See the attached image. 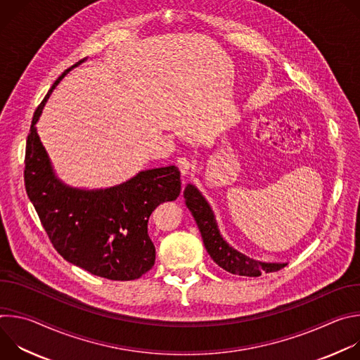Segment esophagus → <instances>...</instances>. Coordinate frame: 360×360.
I'll list each match as a JSON object with an SVG mask.
<instances>
[{"label": "esophagus", "instance_id": "1", "mask_svg": "<svg viewBox=\"0 0 360 360\" xmlns=\"http://www.w3.org/2000/svg\"><path fill=\"white\" fill-rule=\"evenodd\" d=\"M176 165H178L179 171H181V174H182L184 176L189 175V174L192 172V169H193V165H192V162H191L189 160H186V158H178V161H176Z\"/></svg>", "mask_w": 360, "mask_h": 360}]
</instances>
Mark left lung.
Wrapping results in <instances>:
<instances>
[{
    "label": "left lung",
    "instance_id": "1",
    "mask_svg": "<svg viewBox=\"0 0 360 360\" xmlns=\"http://www.w3.org/2000/svg\"><path fill=\"white\" fill-rule=\"evenodd\" d=\"M184 198L188 210L196 221L203 245L218 266L233 275L253 278L261 276L262 274L276 272L286 266V264H265L253 261L229 246L219 233L210 203L205 200V198L193 185H186L184 191Z\"/></svg>",
    "mask_w": 360,
    "mask_h": 360
}]
</instances>
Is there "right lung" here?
Instances as JSON below:
<instances>
[{
    "instance_id": "1",
    "label": "right lung",
    "mask_w": 360,
    "mask_h": 360,
    "mask_svg": "<svg viewBox=\"0 0 360 360\" xmlns=\"http://www.w3.org/2000/svg\"><path fill=\"white\" fill-rule=\"evenodd\" d=\"M71 68L54 82L34 112L25 148L27 195L51 243L65 261L101 278L134 281L155 264L148 221L160 203L179 196L181 174L174 165L148 169L121 185L99 191H82L60 182L35 124L48 96Z\"/></svg>"
}]
</instances>
